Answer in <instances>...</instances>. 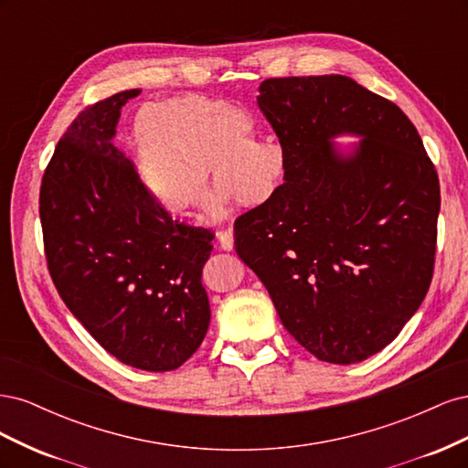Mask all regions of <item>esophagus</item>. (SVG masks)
<instances>
[{"instance_id":"esophagus-1","label":"esophagus","mask_w":468,"mask_h":468,"mask_svg":"<svg viewBox=\"0 0 468 468\" xmlns=\"http://www.w3.org/2000/svg\"><path fill=\"white\" fill-rule=\"evenodd\" d=\"M218 244L224 251H232L234 250V230L226 229V230L218 232Z\"/></svg>"}]
</instances>
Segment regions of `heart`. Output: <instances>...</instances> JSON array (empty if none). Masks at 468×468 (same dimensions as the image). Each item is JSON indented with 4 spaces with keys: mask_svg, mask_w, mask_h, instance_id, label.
<instances>
[{
    "mask_svg": "<svg viewBox=\"0 0 468 468\" xmlns=\"http://www.w3.org/2000/svg\"><path fill=\"white\" fill-rule=\"evenodd\" d=\"M253 119L242 107L199 93L140 105L131 119V146L140 181L174 217H195L217 197L256 208L271 199L287 172L277 138L251 140Z\"/></svg>",
    "mask_w": 468,
    "mask_h": 468,
    "instance_id": "heart-1",
    "label": "heart"
}]
</instances>
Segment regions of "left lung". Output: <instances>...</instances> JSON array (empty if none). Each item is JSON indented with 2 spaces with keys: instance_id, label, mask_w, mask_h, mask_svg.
<instances>
[{
  "instance_id": "8db88e82",
  "label": "left lung",
  "mask_w": 468,
  "mask_h": 468,
  "mask_svg": "<svg viewBox=\"0 0 468 468\" xmlns=\"http://www.w3.org/2000/svg\"><path fill=\"white\" fill-rule=\"evenodd\" d=\"M126 90L83 109L42 176L48 271L101 347L144 371H174L199 349L210 306L201 282L212 234L155 205L117 148Z\"/></svg>"
}]
</instances>
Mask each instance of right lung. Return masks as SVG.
I'll return each mask as SVG.
<instances>
[{
	"label": "right lung",
	"mask_w": 468,
	"mask_h": 468,
	"mask_svg": "<svg viewBox=\"0 0 468 468\" xmlns=\"http://www.w3.org/2000/svg\"><path fill=\"white\" fill-rule=\"evenodd\" d=\"M258 105L287 150L285 183L234 224V246L287 332L334 365L400 334L433 275L439 179L416 126L347 76L273 78ZM362 140L349 151L337 135Z\"/></svg>",
	"instance_id": "right-lung-1"
}]
</instances>
